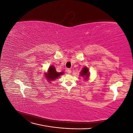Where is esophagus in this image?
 I'll list each match as a JSON object with an SVG mask.
<instances>
[{"label": "esophagus", "instance_id": "34e87169", "mask_svg": "<svg viewBox=\"0 0 133 133\" xmlns=\"http://www.w3.org/2000/svg\"><path fill=\"white\" fill-rule=\"evenodd\" d=\"M71 70L70 69H68L67 70H66V72L68 73V74H70V73H71Z\"/></svg>", "mask_w": 133, "mask_h": 133}]
</instances>
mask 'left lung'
<instances>
[{"label":"left lung","mask_w":133,"mask_h":133,"mask_svg":"<svg viewBox=\"0 0 133 133\" xmlns=\"http://www.w3.org/2000/svg\"><path fill=\"white\" fill-rule=\"evenodd\" d=\"M89 75L90 73H89V69H88L87 67L84 68L82 70L81 73H80V75L85 77V79L88 78V77L89 76Z\"/></svg>","instance_id":"obj_1"}]
</instances>
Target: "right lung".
<instances>
[{
  "instance_id": "1",
  "label": "right lung",
  "mask_w": 133,
  "mask_h": 133,
  "mask_svg": "<svg viewBox=\"0 0 133 133\" xmlns=\"http://www.w3.org/2000/svg\"><path fill=\"white\" fill-rule=\"evenodd\" d=\"M64 74L63 72H60V73H58L55 70V68L54 66H51L49 67V70H48V73L45 74L46 76L47 80H53L56 79V78H58L59 77L60 75H62Z\"/></svg>"
}]
</instances>
